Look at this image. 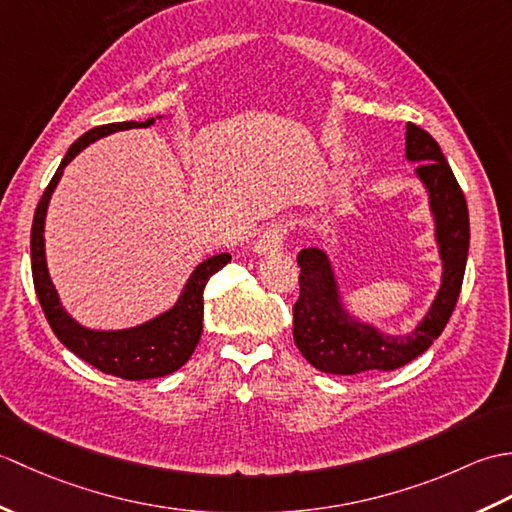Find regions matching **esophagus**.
Segmentation results:
<instances>
[{"instance_id":"1","label":"esophagus","mask_w":512,"mask_h":512,"mask_svg":"<svg viewBox=\"0 0 512 512\" xmlns=\"http://www.w3.org/2000/svg\"><path fill=\"white\" fill-rule=\"evenodd\" d=\"M284 237H286V226L284 224H270L266 231L257 237L253 250L257 255H270L279 253L284 248Z\"/></svg>"}]
</instances>
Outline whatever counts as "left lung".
<instances>
[{"instance_id":"1","label":"left lung","mask_w":512,"mask_h":512,"mask_svg":"<svg viewBox=\"0 0 512 512\" xmlns=\"http://www.w3.org/2000/svg\"><path fill=\"white\" fill-rule=\"evenodd\" d=\"M405 156L409 162H418L416 178L427 193L433 239L442 262L440 288L416 328L407 334H385L347 308L325 250L303 248L297 255L301 292L292 308V336L303 358L319 372L352 376L407 365L429 350L458 303L471 239L464 193L440 145L413 123H407Z\"/></svg>"}]
</instances>
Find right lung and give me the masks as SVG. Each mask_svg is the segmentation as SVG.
I'll use <instances>...</instances> for the list:
<instances>
[{
    "instance_id": "1",
    "label": "right lung",
    "mask_w": 512,
    "mask_h": 512,
    "mask_svg": "<svg viewBox=\"0 0 512 512\" xmlns=\"http://www.w3.org/2000/svg\"><path fill=\"white\" fill-rule=\"evenodd\" d=\"M156 118H147L143 123L127 121L101 125L90 129V132H85L76 140L68 149V154L63 156L57 173H54L48 184V189L41 195L30 233L32 281H35L37 297L52 332L57 334V339L68 347L72 354L83 358L85 363L101 369L105 374H112L125 380H147L167 376L178 372V369L189 361L195 345L200 343L202 336L204 286L206 281L211 279V275H215L217 270H222L231 262V255H213L195 266L176 303H173L169 310L160 312L158 317L134 325V328L94 330L76 321L72 314L63 308L59 292L50 279L46 259V237H43V233H46V215L52 193L57 189V184L63 176V169L70 165L74 156H79V151L96 143V140H101L114 132H121V129L154 125Z\"/></svg>"
}]
</instances>
